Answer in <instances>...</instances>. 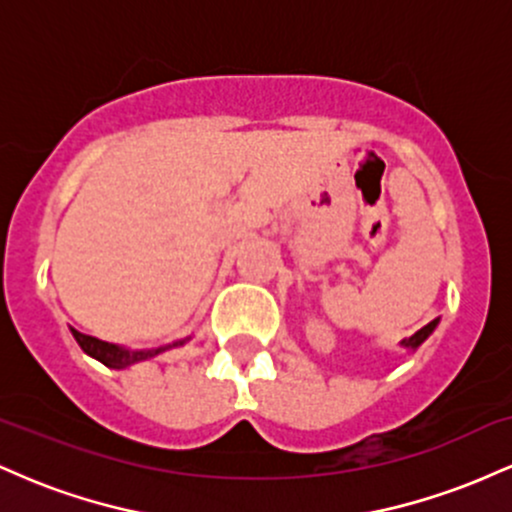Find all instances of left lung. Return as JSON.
Listing matches in <instances>:
<instances>
[{"mask_svg":"<svg viewBox=\"0 0 512 512\" xmlns=\"http://www.w3.org/2000/svg\"><path fill=\"white\" fill-rule=\"evenodd\" d=\"M438 322H440V320H433V322H428L426 327H421L419 332H414V334H411L409 339H402V342H399V346H402V349H407V351H416V349H419L421 344L426 342L428 337H431L433 330H436V327H438Z\"/></svg>","mask_w":512,"mask_h":512,"instance_id":"1","label":"left lung"}]
</instances>
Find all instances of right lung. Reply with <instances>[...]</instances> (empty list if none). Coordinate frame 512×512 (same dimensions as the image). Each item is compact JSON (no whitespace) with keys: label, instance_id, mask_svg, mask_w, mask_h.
I'll return each mask as SVG.
<instances>
[{"label":"right lung","instance_id":"add662e5","mask_svg":"<svg viewBox=\"0 0 512 512\" xmlns=\"http://www.w3.org/2000/svg\"><path fill=\"white\" fill-rule=\"evenodd\" d=\"M69 330H72L76 344L84 349V354L96 358V361H101L103 366H108L113 370H122V368L134 366V363L149 361V358L163 354V351L175 349V346H182V344L190 342V337H185V339H178V342L151 346V349H127V346L103 342V339L91 337V334H81L79 330H74V327H69Z\"/></svg>","mask_w":512,"mask_h":512}]
</instances>
